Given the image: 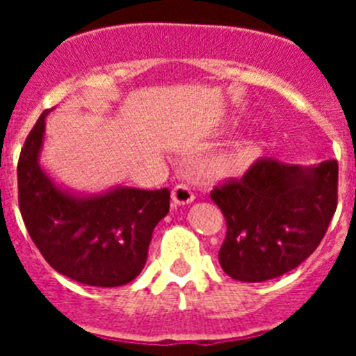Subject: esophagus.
<instances>
[{"instance_id": "obj_1", "label": "esophagus", "mask_w": 356, "mask_h": 356, "mask_svg": "<svg viewBox=\"0 0 356 356\" xmlns=\"http://www.w3.org/2000/svg\"><path fill=\"white\" fill-rule=\"evenodd\" d=\"M171 196H172V201H175V205H188V203H193L194 201L193 188L184 184L175 185V187H172Z\"/></svg>"}]
</instances>
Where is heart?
I'll return each mask as SVG.
<instances>
[{
	"label": "heart",
	"mask_w": 356,
	"mask_h": 356,
	"mask_svg": "<svg viewBox=\"0 0 356 356\" xmlns=\"http://www.w3.org/2000/svg\"><path fill=\"white\" fill-rule=\"evenodd\" d=\"M254 159V149L250 146H237L234 149L226 151L222 155L212 159L209 163V171L219 178L228 176H238L246 171Z\"/></svg>",
	"instance_id": "obj_1"
}]
</instances>
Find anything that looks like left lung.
<instances>
[{
    "instance_id": "left-lung-1",
    "label": "left lung",
    "mask_w": 356,
    "mask_h": 356,
    "mask_svg": "<svg viewBox=\"0 0 356 356\" xmlns=\"http://www.w3.org/2000/svg\"><path fill=\"white\" fill-rule=\"evenodd\" d=\"M337 160L300 168L262 156L210 197L226 219L222 271L266 282L292 271L316 251L337 209Z\"/></svg>"
}]
</instances>
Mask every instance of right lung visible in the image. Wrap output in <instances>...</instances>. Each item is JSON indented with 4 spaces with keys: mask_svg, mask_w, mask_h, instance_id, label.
<instances>
[{
    "mask_svg": "<svg viewBox=\"0 0 356 356\" xmlns=\"http://www.w3.org/2000/svg\"><path fill=\"white\" fill-rule=\"evenodd\" d=\"M48 110L28 134L17 162L19 210L46 262L92 287H119L139 276L153 229L169 212V188L119 187L74 197L56 187L39 165Z\"/></svg>",
    "mask_w": 356,
    "mask_h": 356,
    "instance_id": "obj_1",
    "label": "right lung"
}]
</instances>
